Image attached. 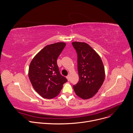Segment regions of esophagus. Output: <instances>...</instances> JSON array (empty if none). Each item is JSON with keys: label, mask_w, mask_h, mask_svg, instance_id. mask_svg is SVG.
Listing matches in <instances>:
<instances>
[{"label": "esophagus", "mask_w": 133, "mask_h": 133, "mask_svg": "<svg viewBox=\"0 0 133 133\" xmlns=\"http://www.w3.org/2000/svg\"><path fill=\"white\" fill-rule=\"evenodd\" d=\"M66 78H67V79H68V81H69V75L67 76H66Z\"/></svg>", "instance_id": "esophagus-1"}]
</instances>
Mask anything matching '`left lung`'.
<instances>
[{
	"label": "left lung",
	"mask_w": 133,
	"mask_h": 133,
	"mask_svg": "<svg viewBox=\"0 0 133 133\" xmlns=\"http://www.w3.org/2000/svg\"><path fill=\"white\" fill-rule=\"evenodd\" d=\"M77 55L79 81L73 85L77 96L89 99L98 92L105 79V69L98 54L84 42L72 43Z\"/></svg>",
	"instance_id": "left-lung-1"
}]
</instances>
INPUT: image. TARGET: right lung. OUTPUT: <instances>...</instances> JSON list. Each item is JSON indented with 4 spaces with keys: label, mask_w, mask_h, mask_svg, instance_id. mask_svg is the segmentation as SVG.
<instances>
[{
    "label": "right lung",
    "mask_w": 133,
    "mask_h": 133,
    "mask_svg": "<svg viewBox=\"0 0 133 133\" xmlns=\"http://www.w3.org/2000/svg\"><path fill=\"white\" fill-rule=\"evenodd\" d=\"M65 46L64 42L48 45L34 57L30 64L28 75L30 82L35 91L44 98L56 97L67 81L60 74L57 63Z\"/></svg>",
    "instance_id": "add662e5"
}]
</instances>
